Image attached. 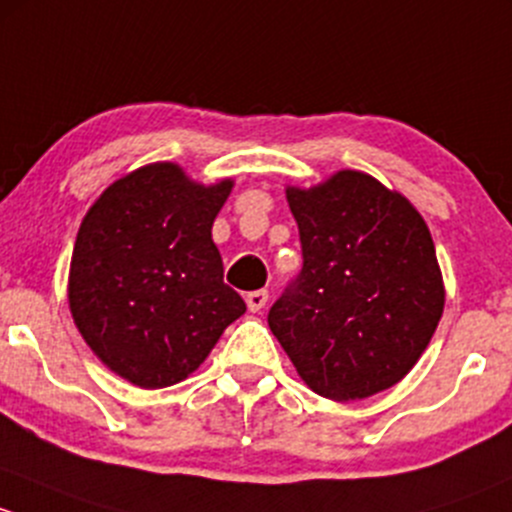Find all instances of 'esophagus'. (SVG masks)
Returning <instances> with one entry per match:
<instances>
[{
  "instance_id": "esophagus-1",
  "label": "esophagus",
  "mask_w": 512,
  "mask_h": 512,
  "mask_svg": "<svg viewBox=\"0 0 512 512\" xmlns=\"http://www.w3.org/2000/svg\"><path fill=\"white\" fill-rule=\"evenodd\" d=\"M266 303H268V291H263V288L261 291L246 295V305H249L251 313H261V310L266 308Z\"/></svg>"
}]
</instances>
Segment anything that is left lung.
<instances>
[{
	"instance_id": "left-lung-1",
	"label": "left lung",
	"mask_w": 512,
	"mask_h": 512,
	"mask_svg": "<svg viewBox=\"0 0 512 512\" xmlns=\"http://www.w3.org/2000/svg\"><path fill=\"white\" fill-rule=\"evenodd\" d=\"M286 197L303 268L268 310V328L320 397L352 402L394 387L444 313L429 226L365 172L288 187Z\"/></svg>"
}]
</instances>
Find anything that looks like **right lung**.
Masks as SVG:
<instances>
[{"label":"right lung","mask_w":512,"mask_h":512,"mask_svg":"<svg viewBox=\"0 0 512 512\" xmlns=\"http://www.w3.org/2000/svg\"><path fill=\"white\" fill-rule=\"evenodd\" d=\"M231 187L155 162L110 184L78 229L73 323L105 367L142 389L182 382L246 313L212 241Z\"/></svg>","instance_id":"1"}]
</instances>
